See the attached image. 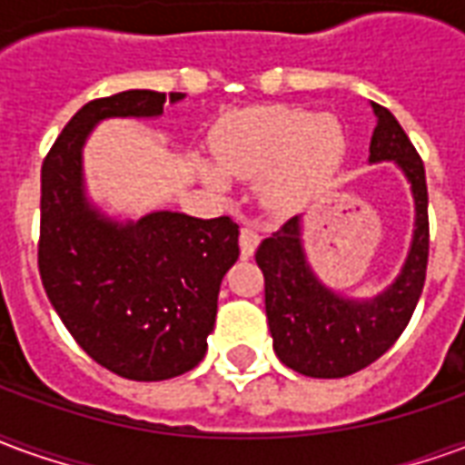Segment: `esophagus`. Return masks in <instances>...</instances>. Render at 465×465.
<instances>
[{
  "instance_id": "obj_1",
  "label": "esophagus",
  "mask_w": 465,
  "mask_h": 465,
  "mask_svg": "<svg viewBox=\"0 0 465 465\" xmlns=\"http://www.w3.org/2000/svg\"><path fill=\"white\" fill-rule=\"evenodd\" d=\"M259 242H262V236L253 232V229H249V226H243L242 233H239V246H242V256H243V259H249V256H253V252H256V246H259Z\"/></svg>"
}]
</instances>
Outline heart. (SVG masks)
I'll list each match as a JSON object with an SVG mask.
<instances>
[{
  "label": "heart",
  "instance_id": "1",
  "mask_svg": "<svg viewBox=\"0 0 465 465\" xmlns=\"http://www.w3.org/2000/svg\"><path fill=\"white\" fill-rule=\"evenodd\" d=\"M343 153L346 136L339 124L292 106H266L239 114L219 139L222 171L242 182L266 179L263 202L273 209L296 206L323 189L339 172ZM223 174L209 169L206 182L226 189Z\"/></svg>",
  "mask_w": 465,
  "mask_h": 465
}]
</instances>
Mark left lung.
<instances>
[{
  "mask_svg": "<svg viewBox=\"0 0 465 465\" xmlns=\"http://www.w3.org/2000/svg\"><path fill=\"white\" fill-rule=\"evenodd\" d=\"M371 162H396L409 176L416 229L401 276L371 302L341 299L323 286L303 259L299 216L256 249L263 303L276 356L312 379H341L383 356L411 322L429 263V189L416 146L386 106L373 104Z\"/></svg>",
  "mask_w": 465,
  "mask_h": 465,
  "instance_id": "obj_1",
  "label": "left lung"
}]
</instances>
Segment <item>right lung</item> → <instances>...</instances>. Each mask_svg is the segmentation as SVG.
I'll list each match as a JSON object with an SVG mask.
<instances>
[{
    "mask_svg": "<svg viewBox=\"0 0 465 465\" xmlns=\"http://www.w3.org/2000/svg\"><path fill=\"white\" fill-rule=\"evenodd\" d=\"M166 96L129 89L76 112L42 163L39 276L74 341L104 369L132 381L192 371L206 353L223 273L239 259L229 216L153 212L116 223L89 206L82 146L106 116H159Z\"/></svg>",
    "mask_w": 465,
    "mask_h": 465,
    "instance_id": "1",
    "label": "right lung"
}]
</instances>
